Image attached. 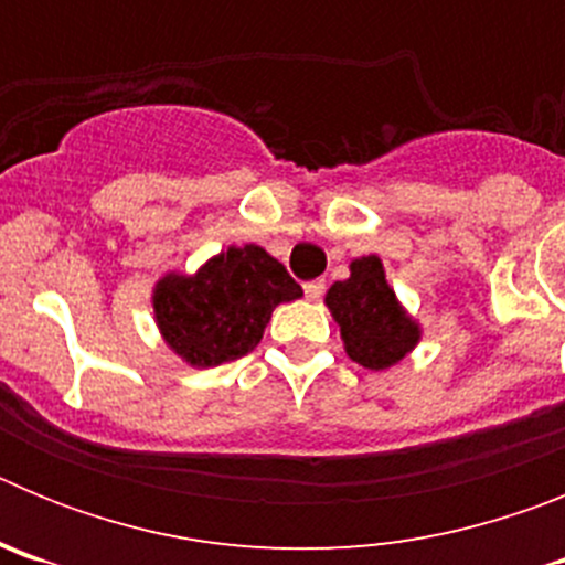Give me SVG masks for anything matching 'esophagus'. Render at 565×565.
<instances>
[{"mask_svg": "<svg viewBox=\"0 0 565 565\" xmlns=\"http://www.w3.org/2000/svg\"><path fill=\"white\" fill-rule=\"evenodd\" d=\"M302 288H306V297L317 302V299L326 294V279H311V282H306Z\"/></svg>", "mask_w": 565, "mask_h": 565, "instance_id": "esophagus-1", "label": "esophagus"}]
</instances>
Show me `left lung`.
Here are the masks:
<instances>
[{"instance_id":"8db88e82","label":"left lung","mask_w":565,"mask_h":565,"mask_svg":"<svg viewBox=\"0 0 565 565\" xmlns=\"http://www.w3.org/2000/svg\"><path fill=\"white\" fill-rule=\"evenodd\" d=\"M326 306L344 353L362 367L387 371L422 342V322L402 306L379 254L351 259V277L328 288Z\"/></svg>"}]
</instances>
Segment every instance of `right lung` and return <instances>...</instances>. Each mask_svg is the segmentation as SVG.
I'll return each instance as SVG.
<instances>
[{"label": "right lung", "instance_id": "1", "mask_svg": "<svg viewBox=\"0 0 565 565\" xmlns=\"http://www.w3.org/2000/svg\"><path fill=\"white\" fill-rule=\"evenodd\" d=\"M302 297L286 266L263 246H228L198 271H167L152 286L158 333L189 367H217L246 356L263 339L274 308Z\"/></svg>", "mask_w": 565, "mask_h": 565}]
</instances>
